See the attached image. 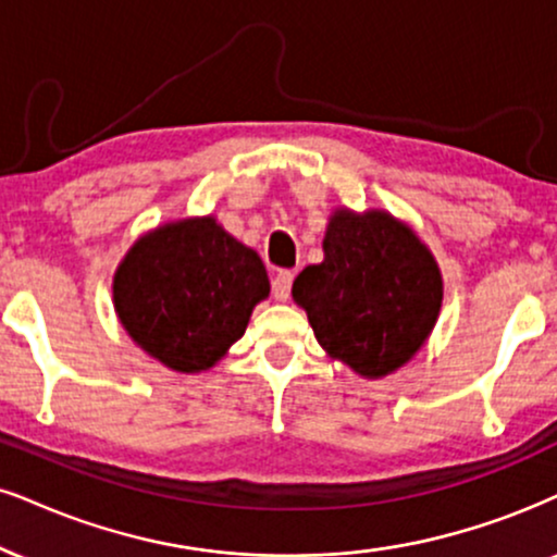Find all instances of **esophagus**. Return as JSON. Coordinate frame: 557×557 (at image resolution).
Masks as SVG:
<instances>
[{"instance_id": "34e87169", "label": "esophagus", "mask_w": 557, "mask_h": 557, "mask_svg": "<svg viewBox=\"0 0 557 557\" xmlns=\"http://www.w3.org/2000/svg\"><path fill=\"white\" fill-rule=\"evenodd\" d=\"M292 281H294V273L292 271H278L276 276L271 278V289H273V297L278 301H286L292 294Z\"/></svg>"}]
</instances>
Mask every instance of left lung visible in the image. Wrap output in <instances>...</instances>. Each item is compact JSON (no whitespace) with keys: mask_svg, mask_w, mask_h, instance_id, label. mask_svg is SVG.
Segmentation results:
<instances>
[{"mask_svg":"<svg viewBox=\"0 0 557 557\" xmlns=\"http://www.w3.org/2000/svg\"><path fill=\"white\" fill-rule=\"evenodd\" d=\"M325 260L292 294L314 338L361 376H384L413 356L442 307V273L413 232L384 211H335Z\"/></svg>","mask_w":557,"mask_h":557,"instance_id":"left-lung-1","label":"left lung"}]
</instances>
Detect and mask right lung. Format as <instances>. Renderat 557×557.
<instances>
[{
  "label": "right lung",
  "mask_w": 557,
  "mask_h": 557,
  "mask_svg": "<svg viewBox=\"0 0 557 557\" xmlns=\"http://www.w3.org/2000/svg\"><path fill=\"white\" fill-rule=\"evenodd\" d=\"M256 250L214 219H183L141 237L113 281L128 335L175 372H203L243 338L252 307L268 297Z\"/></svg>",
  "instance_id": "obj_1"
}]
</instances>
